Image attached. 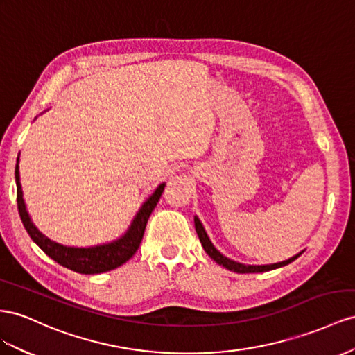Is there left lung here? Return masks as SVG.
<instances>
[{"instance_id":"1","label":"left lung","mask_w":355,"mask_h":355,"mask_svg":"<svg viewBox=\"0 0 355 355\" xmlns=\"http://www.w3.org/2000/svg\"><path fill=\"white\" fill-rule=\"evenodd\" d=\"M194 223H196L197 236H198V239H200L201 245H203L205 251L207 252V255H209L210 258H214V260H215L218 264L224 266L225 269L232 270V272H236V273H261V272H269V270L277 269V267H282V266L290 264L291 261L295 260L297 257L302 255V252H300V254H297V255L291 257L290 260L282 261V263H276V264H269V266H245V264H241V263H236V261H233V260H230V258L224 257L221 252L216 251V248L212 245V242L209 241V237H207V234H206V232H205V228H203V225H201V223L198 221L197 216L194 218Z\"/></svg>"}]
</instances>
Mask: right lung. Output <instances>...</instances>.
<instances>
[{"label":"right lung","mask_w":355,"mask_h":355,"mask_svg":"<svg viewBox=\"0 0 355 355\" xmlns=\"http://www.w3.org/2000/svg\"><path fill=\"white\" fill-rule=\"evenodd\" d=\"M15 178H16L17 210L28 234H30L33 241L40 246L42 251L46 255H49L53 261L67 267V269H70L73 272L83 273V275H95V273L113 270L121 264L127 263L130 258L136 254L143 239V234H145L148 219L152 214V210L155 209L162 191H164V187H166V184H161L155 189V193L145 201V205H143L141 209L139 210L137 216L134 218V221L127 234L122 236L119 241L109 245L94 246V248H67L56 242H52L51 239L43 236L31 223V218L28 215L25 203H24L21 180H19V158L15 168Z\"/></svg>","instance_id":"1"}]
</instances>
